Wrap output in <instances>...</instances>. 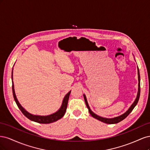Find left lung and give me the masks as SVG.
I'll return each mask as SVG.
<instances>
[{
    "instance_id": "8db88e82",
    "label": "left lung",
    "mask_w": 150,
    "mask_h": 150,
    "mask_svg": "<svg viewBox=\"0 0 150 150\" xmlns=\"http://www.w3.org/2000/svg\"><path fill=\"white\" fill-rule=\"evenodd\" d=\"M138 90L137 98H136L134 101L133 102V103L132 104H131V106L129 108L128 110H127L125 112H124L123 114H122L121 115L118 116L112 117V118H106V117H103L97 115L96 114H95L94 112H93L91 111V110L90 109V107L89 106L88 101H87V99H86V95L84 94L83 96H84V99L85 101V103L86 104V106H87V108H88V110H89L90 115H91L93 117H94V118H96V120L100 121H102L103 122H105V123H106V124H116V123H118L119 122L121 121L122 120H123L124 119H125L126 117L129 115V113L133 111L134 108L137 106V104L139 100V96H140V75H139V71L138 69Z\"/></svg>"
}]
</instances>
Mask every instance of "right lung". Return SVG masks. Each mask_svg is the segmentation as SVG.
Returning a JSON list of instances; mask_svg holds the SVG:
<instances>
[{
	"instance_id": "right-lung-1",
	"label": "right lung",
	"mask_w": 150,
	"mask_h": 150,
	"mask_svg": "<svg viewBox=\"0 0 150 150\" xmlns=\"http://www.w3.org/2000/svg\"><path fill=\"white\" fill-rule=\"evenodd\" d=\"M13 68H12V93H13V98H14V100L17 104V106L19 107L20 109V110L22 111V112L23 113V115L28 117V119L30 120L34 121V122H39V123H42V124H48V123H51V122H55L57 121L58 120H60L61 118L64 116L67 106V103H68V100H69V95L71 93V91L67 93L63 99L62 103L60 108L59 110L55 112L52 113V114H51L49 115H46V116H41V115H34L31 114V113L27 111L25 109L21 106V104L19 103V101L17 100V98L16 97V95L15 93V90H14V85H13Z\"/></svg>"
}]
</instances>
